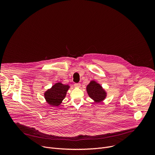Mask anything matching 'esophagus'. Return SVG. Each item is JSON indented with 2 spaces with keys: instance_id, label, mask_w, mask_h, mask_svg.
Wrapping results in <instances>:
<instances>
[{
  "instance_id": "obj_1",
  "label": "esophagus",
  "mask_w": 155,
  "mask_h": 155,
  "mask_svg": "<svg viewBox=\"0 0 155 155\" xmlns=\"http://www.w3.org/2000/svg\"><path fill=\"white\" fill-rule=\"evenodd\" d=\"M80 86H81V84H80V83H75V84H74V86H75V87H77V88H79V87H80Z\"/></svg>"
}]
</instances>
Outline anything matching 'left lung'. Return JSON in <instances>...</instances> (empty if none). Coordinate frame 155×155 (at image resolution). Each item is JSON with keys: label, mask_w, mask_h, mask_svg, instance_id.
Instances as JSON below:
<instances>
[{"label": "left lung", "mask_w": 155, "mask_h": 155, "mask_svg": "<svg viewBox=\"0 0 155 155\" xmlns=\"http://www.w3.org/2000/svg\"><path fill=\"white\" fill-rule=\"evenodd\" d=\"M86 91L89 97L95 103H100L107 96V92L97 81L91 80L86 86Z\"/></svg>", "instance_id": "1"}]
</instances>
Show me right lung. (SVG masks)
I'll use <instances>...</instances> for the list:
<instances>
[{
  "instance_id": "obj_1",
  "label": "right lung",
  "mask_w": 155,
  "mask_h": 155,
  "mask_svg": "<svg viewBox=\"0 0 155 155\" xmlns=\"http://www.w3.org/2000/svg\"><path fill=\"white\" fill-rule=\"evenodd\" d=\"M71 86L64 84L61 81L54 83L44 93L46 102L53 107H59L65 99Z\"/></svg>"
}]
</instances>
